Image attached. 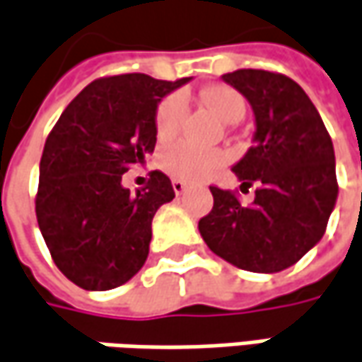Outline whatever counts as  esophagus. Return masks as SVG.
<instances>
[{
  "label": "esophagus",
  "mask_w": 362,
  "mask_h": 362,
  "mask_svg": "<svg viewBox=\"0 0 362 362\" xmlns=\"http://www.w3.org/2000/svg\"><path fill=\"white\" fill-rule=\"evenodd\" d=\"M172 188H174V192L176 194H182V192H186V188H188V184L182 180H174L172 182Z\"/></svg>",
  "instance_id": "esophagus-1"
}]
</instances>
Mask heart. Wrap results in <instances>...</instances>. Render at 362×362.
<instances>
[{
  "label": "heart",
  "instance_id": "obj_1",
  "mask_svg": "<svg viewBox=\"0 0 362 362\" xmlns=\"http://www.w3.org/2000/svg\"><path fill=\"white\" fill-rule=\"evenodd\" d=\"M200 99L212 111L228 123H237L245 115V99L227 85H211L200 90ZM186 115V99L180 93L168 95L160 103L156 113V132L160 139H170L178 134ZM227 162V153L221 150L198 148L188 141H178L162 150L160 164L168 174L178 180H200L206 178L218 165Z\"/></svg>",
  "mask_w": 362,
  "mask_h": 362
}]
</instances>
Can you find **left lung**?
<instances>
[{
	"mask_svg": "<svg viewBox=\"0 0 362 362\" xmlns=\"http://www.w3.org/2000/svg\"><path fill=\"white\" fill-rule=\"evenodd\" d=\"M251 105L253 146L233 165L241 188L257 186L243 206L211 186L212 211L198 230L230 265L277 274L320 243L338 198L332 139L304 88L284 74L255 69L223 74Z\"/></svg>",
	"mask_w": 362,
	"mask_h": 362,
	"instance_id": "8db88e82",
	"label": "left lung"
}]
</instances>
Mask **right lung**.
<instances>
[{
  "mask_svg": "<svg viewBox=\"0 0 362 362\" xmlns=\"http://www.w3.org/2000/svg\"><path fill=\"white\" fill-rule=\"evenodd\" d=\"M188 81L148 74L93 81L48 135L36 216L58 269L78 288L113 290L148 259L153 214L174 198V188L160 170L135 194L121 178L153 153L158 105Z\"/></svg>",
  "mask_w": 362,
  "mask_h": 362,
  "instance_id": "1",
  "label": "right lung"
}]
</instances>
